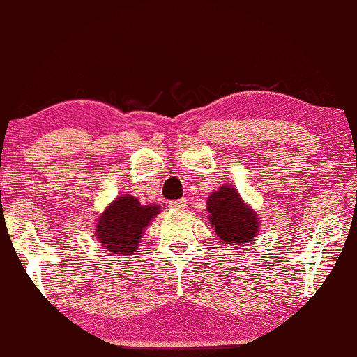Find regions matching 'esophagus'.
<instances>
[{
    "label": "esophagus",
    "instance_id": "obj_1",
    "mask_svg": "<svg viewBox=\"0 0 357 357\" xmlns=\"http://www.w3.org/2000/svg\"><path fill=\"white\" fill-rule=\"evenodd\" d=\"M168 206L173 209H184L187 206V198H181V200H176V202H170L168 203Z\"/></svg>",
    "mask_w": 357,
    "mask_h": 357
}]
</instances>
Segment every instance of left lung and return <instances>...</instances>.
Masks as SVG:
<instances>
[{
	"label": "left lung",
	"instance_id": "left-lung-1",
	"mask_svg": "<svg viewBox=\"0 0 357 357\" xmlns=\"http://www.w3.org/2000/svg\"><path fill=\"white\" fill-rule=\"evenodd\" d=\"M206 209L209 222L214 227L217 236L223 243L231 245L249 244L257 238L258 217L253 209L247 206L231 185H220L208 197Z\"/></svg>",
	"mask_w": 357,
	"mask_h": 357
}]
</instances>
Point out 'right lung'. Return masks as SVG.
I'll return each instance as SVG.
<instances>
[{"label": "right lung", "mask_w": 357, "mask_h": 357, "mask_svg": "<svg viewBox=\"0 0 357 357\" xmlns=\"http://www.w3.org/2000/svg\"><path fill=\"white\" fill-rule=\"evenodd\" d=\"M160 206L143 204L132 195H123L114 200L99 217L96 236L102 249L121 258L134 255L142 243L144 228L159 214Z\"/></svg>", "instance_id": "obj_1"}]
</instances>
